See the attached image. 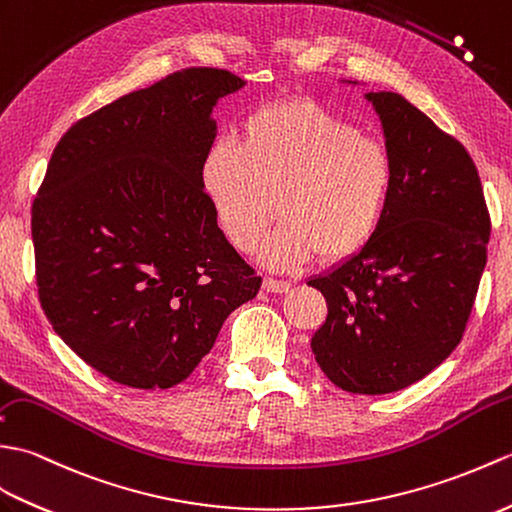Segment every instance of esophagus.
<instances>
[{
  "label": "esophagus",
  "instance_id": "1",
  "mask_svg": "<svg viewBox=\"0 0 512 512\" xmlns=\"http://www.w3.org/2000/svg\"><path fill=\"white\" fill-rule=\"evenodd\" d=\"M263 289L269 293H287L291 289V282L287 280H276V278H265Z\"/></svg>",
  "mask_w": 512,
  "mask_h": 512
}]
</instances>
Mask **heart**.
Here are the masks:
<instances>
[{"instance_id":"heart-1","label":"heart","mask_w":512,"mask_h":512,"mask_svg":"<svg viewBox=\"0 0 512 512\" xmlns=\"http://www.w3.org/2000/svg\"><path fill=\"white\" fill-rule=\"evenodd\" d=\"M396 181L385 142L313 100L260 107L236 142H214L201 186L225 236L252 249L276 210L280 223L260 245L271 269L357 254L377 234Z\"/></svg>"}]
</instances>
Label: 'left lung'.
Masks as SVG:
<instances>
[{
	"label": "left lung",
	"instance_id": "obj_1",
	"mask_svg": "<svg viewBox=\"0 0 512 512\" xmlns=\"http://www.w3.org/2000/svg\"><path fill=\"white\" fill-rule=\"evenodd\" d=\"M396 168L390 208L366 247L309 285L326 298L317 366L352 394H388L460 344L491 236L467 149L401 94L370 92Z\"/></svg>",
	"mask_w": 512,
	"mask_h": 512
}]
</instances>
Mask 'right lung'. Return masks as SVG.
<instances>
[{
  "mask_svg": "<svg viewBox=\"0 0 512 512\" xmlns=\"http://www.w3.org/2000/svg\"><path fill=\"white\" fill-rule=\"evenodd\" d=\"M243 78L186 67L74 122L32 203L39 300L87 366L138 390L190 377L254 274L217 225L201 162Z\"/></svg>",
  "mask_w": 512,
  "mask_h": 512,
  "instance_id": "right-lung-1",
  "label": "right lung"
}]
</instances>
